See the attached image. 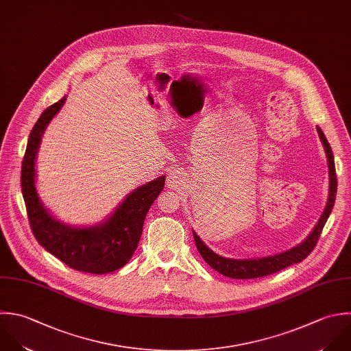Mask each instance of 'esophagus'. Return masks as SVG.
Listing matches in <instances>:
<instances>
[{"label": "esophagus", "instance_id": "obj_1", "mask_svg": "<svg viewBox=\"0 0 351 351\" xmlns=\"http://www.w3.org/2000/svg\"><path fill=\"white\" fill-rule=\"evenodd\" d=\"M182 179H183L182 171L178 169V168H175V169H171V171H169L167 183H168V186H171V187H179V186L182 184Z\"/></svg>", "mask_w": 351, "mask_h": 351}]
</instances>
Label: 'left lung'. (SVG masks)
<instances>
[{
    "label": "left lung",
    "mask_w": 351,
    "mask_h": 351,
    "mask_svg": "<svg viewBox=\"0 0 351 351\" xmlns=\"http://www.w3.org/2000/svg\"><path fill=\"white\" fill-rule=\"evenodd\" d=\"M319 136L324 145V150L327 154V161H328V171H330V193H328V201L326 205V209L319 219L317 224L315 226L313 231L308 235V238L297 245L295 247H291L287 252L269 256V257H263V258H252V260H234V258H226L219 254H216L213 250H210L202 241L201 238L193 231L194 241L197 245V249L202 258L210 265L215 271L219 274L231 278V279H256V278H263L272 275L275 272H279L293 264H298L304 261L315 249L317 245V241L320 238V234L323 231V227L327 223V219L330 217L335 198H337V189H338V180H337V171H335V161H334V154L331 150V146L322 131L320 127H317Z\"/></svg>",
    "instance_id": "8db88e82"
}]
</instances>
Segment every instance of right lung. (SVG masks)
<instances>
[{"mask_svg":"<svg viewBox=\"0 0 351 351\" xmlns=\"http://www.w3.org/2000/svg\"><path fill=\"white\" fill-rule=\"evenodd\" d=\"M62 97L46 108L29 132L23 165L21 193L32 234L38 243L69 268L104 275L124 267L138 247L145 217L164 189L160 176L130 193L102 223L91 227H72L47 212L35 189V158L40 138L65 102Z\"/></svg>","mask_w":351,"mask_h":351,"instance_id":"1","label":"right lung"}]
</instances>
